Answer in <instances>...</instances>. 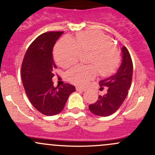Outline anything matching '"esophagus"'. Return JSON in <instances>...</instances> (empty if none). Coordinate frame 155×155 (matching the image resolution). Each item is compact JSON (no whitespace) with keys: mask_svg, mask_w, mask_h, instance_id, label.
Here are the masks:
<instances>
[{"mask_svg":"<svg viewBox=\"0 0 155 155\" xmlns=\"http://www.w3.org/2000/svg\"><path fill=\"white\" fill-rule=\"evenodd\" d=\"M76 90L77 91H85V89H84V87H79V86H77V87H76Z\"/></svg>","mask_w":155,"mask_h":155,"instance_id":"esophagus-1","label":"esophagus"}]
</instances>
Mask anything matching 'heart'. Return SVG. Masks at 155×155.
Here are the masks:
<instances>
[{
	"instance_id": "1",
	"label": "heart",
	"mask_w": 155,
	"mask_h": 155,
	"mask_svg": "<svg viewBox=\"0 0 155 155\" xmlns=\"http://www.w3.org/2000/svg\"><path fill=\"white\" fill-rule=\"evenodd\" d=\"M81 51L91 52L88 63L93 64L75 65L66 74L70 82L79 85L94 78L97 70L102 75L114 72L120 62L118 51L111 39L98 31L78 34L76 40L69 36L64 37L57 44L55 58L58 65L68 68L77 61Z\"/></svg>"
}]
</instances>
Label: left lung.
<instances>
[{
  "instance_id": "obj_1",
  "label": "left lung",
  "mask_w": 155,
  "mask_h": 155,
  "mask_svg": "<svg viewBox=\"0 0 155 155\" xmlns=\"http://www.w3.org/2000/svg\"><path fill=\"white\" fill-rule=\"evenodd\" d=\"M121 50L122 62L117 73L99 81L100 86L106 87V94L99 96L97 102L88 107L91 112L97 116L107 117L113 114L120 108L128 94L132 81L133 63L127 48L123 47Z\"/></svg>"
}]
</instances>
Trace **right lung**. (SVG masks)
I'll use <instances>...</instances> for the list:
<instances>
[{
    "label": "right lung",
    "instance_id": "right-lung-1",
    "mask_svg": "<svg viewBox=\"0 0 155 155\" xmlns=\"http://www.w3.org/2000/svg\"><path fill=\"white\" fill-rule=\"evenodd\" d=\"M64 32H45L30 45L21 66V79L24 90L34 107L43 114L53 116L64 109L69 96L76 91L71 84L53 86V71L57 68L53 58V50Z\"/></svg>",
    "mask_w": 155,
    "mask_h": 155
}]
</instances>
